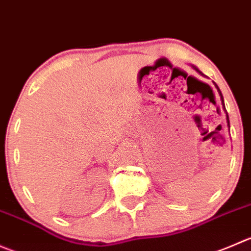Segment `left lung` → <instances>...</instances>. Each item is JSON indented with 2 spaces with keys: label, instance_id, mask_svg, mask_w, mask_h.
<instances>
[{
  "label": "left lung",
  "instance_id": "obj_1",
  "mask_svg": "<svg viewBox=\"0 0 251 251\" xmlns=\"http://www.w3.org/2000/svg\"><path fill=\"white\" fill-rule=\"evenodd\" d=\"M199 71V70H198ZM216 87H217V91L220 92V96H221V99H222V104H223V109H225L226 110V106H225V101H223V97H222V93H221V91H220V88H218V86L217 84H216ZM227 111V110H226ZM227 123H228V126H229V118H228V114H227Z\"/></svg>",
  "mask_w": 251,
  "mask_h": 251
}]
</instances>
